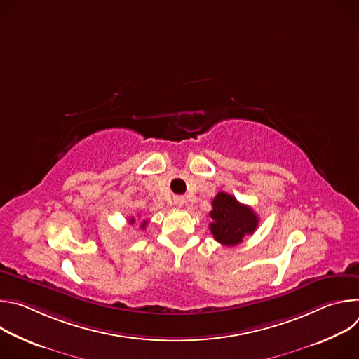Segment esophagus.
<instances>
[{
  "mask_svg": "<svg viewBox=\"0 0 359 359\" xmlns=\"http://www.w3.org/2000/svg\"><path fill=\"white\" fill-rule=\"evenodd\" d=\"M175 204H176V206L180 208L182 204H183V198H182V197H176V198H175Z\"/></svg>",
  "mask_w": 359,
  "mask_h": 359,
  "instance_id": "34e87169",
  "label": "esophagus"
}]
</instances>
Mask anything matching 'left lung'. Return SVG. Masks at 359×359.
Listing matches in <instances>:
<instances>
[{
  "mask_svg": "<svg viewBox=\"0 0 359 359\" xmlns=\"http://www.w3.org/2000/svg\"><path fill=\"white\" fill-rule=\"evenodd\" d=\"M210 231L223 245H237L247 234H252L259 226V216L251 208L240 203L234 196L220 191L212 201Z\"/></svg>",
  "mask_w": 359,
  "mask_h": 359,
  "instance_id": "obj_1",
  "label": "left lung"
}]
</instances>
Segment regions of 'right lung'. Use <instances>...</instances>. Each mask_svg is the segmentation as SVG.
I'll return each instance as SVG.
<instances>
[{
  "instance_id": "1",
  "label": "right lung",
  "mask_w": 359,
  "mask_h": 359,
  "mask_svg": "<svg viewBox=\"0 0 359 359\" xmlns=\"http://www.w3.org/2000/svg\"><path fill=\"white\" fill-rule=\"evenodd\" d=\"M129 223H135V219H133V217H132V219H130V220H129ZM146 224H147V222H146V220H144V222H142V224H140V227H142V229H144V227H146Z\"/></svg>"
}]
</instances>
